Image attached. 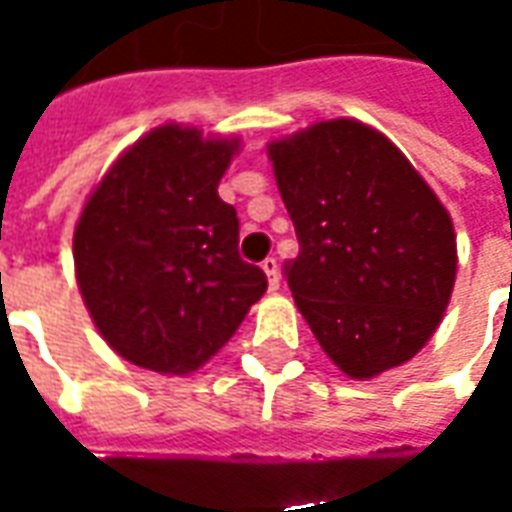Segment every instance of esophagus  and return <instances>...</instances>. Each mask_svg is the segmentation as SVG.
Wrapping results in <instances>:
<instances>
[{
	"label": "esophagus",
	"instance_id": "1",
	"mask_svg": "<svg viewBox=\"0 0 512 512\" xmlns=\"http://www.w3.org/2000/svg\"><path fill=\"white\" fill-rule=\"evenodd\" d=\"M263 271H266V277H268V288L277 290L279 288V263H277V257H266V260H263Z\"/></svg>",
	"mask_w": 512,
	"mask_h": 512
}]
</instances>
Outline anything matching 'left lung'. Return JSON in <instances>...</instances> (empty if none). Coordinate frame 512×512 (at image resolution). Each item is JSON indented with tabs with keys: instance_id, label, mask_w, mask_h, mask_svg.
<instances>
[{
	"instance_id": "8db88e82",
	"label": "left lung",
	"mask_w": 512,
	"mask_h": 512,
	"mask_svg": "<svg viewBox=\"0 0 512 512\" xmlns=\"http://www.w3.org/2000/svg\"><path fill=\"white\" fill-rule=\"evenodd\" d=\"M299 255L285 266L326 356L373 378L428 343L455 285L447 208L408 158L359 120H323L268 145Z\"/></svg>"
}]
</instances>
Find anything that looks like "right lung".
I'll list each match as a JSON object with an SVG mask.
<instances>
[{"mask_svg": "<svg viewBox=\"0 0 512 512\" xmlns=\"http://www.w3.org/2000/svg\"><path fill=\"white\" fill-rule=\"evenodd\" d=\"M238 139L153 128L109 167L73 233L82 299L112 351L186 376L222 348L268 288L238 255V216L219 197Z\"/></svg>", "mask_w": 512, "mask_h": 512, "instance_id": "obj_1", "label": "right lung"}]
</instances>
